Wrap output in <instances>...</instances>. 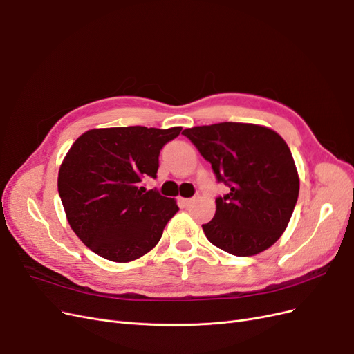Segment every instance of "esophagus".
Returning a JSON list of instances; mask_svg holds the SVG:
<instances>
[{"mask_svg": "<svg viewBox=\"0 0 354 354\" xmlns=\"http://www.w3.org/2000/svg\"><path fill=\"white\" fill-rule=\"evenodd\" d=\"M178 202H180V205L181 207H189L192 202H194V198H180L178 199Z\"/></svg>", "mask_w": 354, "mask_h": 354, "instance_id": "34e87169", "label": "esophagus"}]
</instances>
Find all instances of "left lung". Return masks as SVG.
Returning a JSON list of instances; mask_svg holds the SVG:
<instances>
[{"label": "left lung", "instance_id": "1", "mask_svg": "<svg viewBox=\"0 0 354 354\" xmlns=\"http://www.w3.org/2000/svg\"><path fill=\"white\" fill-rule=\"evenodd\" d=\"M183 134L208 160L218 183L229 187L216 198V216L202 224L217 248L232 255H255L285 232L299 192L294 158L270 128L221 122L186 128Z\"/></svg>", "mask_w": 354, "mask_h": 354}]
</instances>
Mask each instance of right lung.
<instances>
[{
	"mask_svg": "<svg viewBox=\"0 0 354 354\" xmlns=\"http://www.w3.org/2000/svg\"><path fill=\"white\" fill-rule=\"evenodd\" d=\"M180 131L97 128L72 145L59 169V195L72 230L93 252L127 263L159 242L178 207L156 189L146 190L142 180L156 178L159 153Z\"/></svg>",
	"mask_w": 354,
	"mask_h": 354,
	"instance_id": "add662e5",
	"label": "right lung"
}]
</instances>
